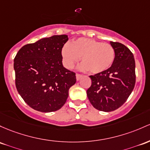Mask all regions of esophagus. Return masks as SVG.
Segmentation results:
<instances>
[{
	"mask_svg": "<svg viewBox=\"0 0 150 150\" xmlns=\"http://www.w3.org/2000/svg\"><path fill=\"white\" fill-rule=\"evenodd\" d=\"M82 77H83V75H80V74H78V73H77L76 74V80H80V79L82 78Z\"/></svg>",
	"mask_w": 150,
	"mask_h": 150,
	"instance_id": "34e87169",
	"label": "esophagus"
}]
</instances>
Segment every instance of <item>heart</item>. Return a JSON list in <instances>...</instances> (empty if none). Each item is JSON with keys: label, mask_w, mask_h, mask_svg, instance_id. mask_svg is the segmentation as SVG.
I'll use <instances>...</instances> for the list:
<instances>
[{"label": "heart", "mask_w": 150, "mask_h": 150, "mask_svg": "<svg viewBox=\"0 0 150 150\" xmlns=\"http://www.w3.org/2000/svg\"><path fill=\"white\" fill-rule=\"evenodd\" d=\"M62 62L67 68H72L81 57V68L98 74L110 68L115 59L114 47L108 43L87 38L72 40L61 50Z\"/></svg>", "instance_id": "b5f03b06"}]
</instances>
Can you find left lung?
I'll return each mask as SVG.
<instances>
[{"label": "left lung", "mask_w": 150, "mask_h": 150, "mask_svg": "<svg viewBox=\"0 0 150 150\" xmlns=\"http://www.w3.org/2000/svg\"><path fill=\"white\" fill-rule=\"evenodd\" d=\"M115 50L112 66L104 72L90 75L92 85L87 90L95 109L111 112L124 104L135 85V61L132 52L120 42H110Z\"/></svg>", "instance_id": "left-lung-1"}]
</instances>
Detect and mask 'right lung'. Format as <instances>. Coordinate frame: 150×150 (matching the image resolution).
<instances>
[{
	"label": "right lung",
	"mask_w": 150,
	"mask_h": 150,
	"mask_svg": "<svg viewBox=\"0 0 150 150\" xmlns=\"http://www.w3.org/2000/svg\"><path fill=\"white\" fill-rule=\"evenodd\" d=\"M67 35L44 38L23 46L14 58L16 86L24 101L42 112L58 110L65 105L75 73L62 65L61 50Z\"/></svg>",
	"instance_id": "obj_1"
}]
</instances>
